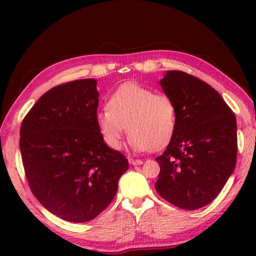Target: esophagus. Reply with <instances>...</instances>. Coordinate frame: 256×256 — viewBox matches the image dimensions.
I'll return each mask as SVG.
<instances>
[{"instance_id": "34e87169", "label": "esophagus", "mask_w": 256, "mask_h": 256, "mask_svg": "<svg viewBox=\"0 0 256 256\" xmlns=\"http://www.w3.org/2000/svg\"><path fill=\"white\" fill-rule=\"evenodd\" d=\"M129 163L132 164V166H141L143 163L142 160H135V158H129Z\"/></svg>"}]
</instances>
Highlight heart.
I'll return each instance as SVG.
<instances>
[{
	"label": "heart",
	"instance_id": "1",
	"mask_svg": "<svg viewBox=\"0 0 256 256\" xmlns=\"http://www.w3.org/2000/svg\"><path fill=\"white\" fill-rule=\"evenodd\" d=\"M96 122L110 149L120 148L127 124L132 150H160L169 144L176 132L177 110L166 94H154L138 84L126 82L112 94L107 108L98 110Z\"/></svg>",
	"mask_w": 256,
	"mask_h": 256
}]
</instances>
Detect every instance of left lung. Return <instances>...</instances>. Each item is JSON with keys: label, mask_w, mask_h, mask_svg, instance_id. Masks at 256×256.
I'll return each mask as SVG.
<instances>
[{"label": "left lung", "mask_w": 256, "mask_h": 256, "mask_svg": "<svg viewBox=\"0 0 256 256\" xmlns=\"http://www.w3.org/2000/svg\"><path fill=\"white\" fill-rule=\"evenodd\" d=\"M176 104L177 128L163 155L156 191L183 210L210 204L225 186L236 163V115L208 84L182 71L160 80Z\"/></svg>", "instance_id": "1"}]
</instances>
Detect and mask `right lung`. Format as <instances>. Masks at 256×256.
Masks as SVG:
<instances>
[{
	"label": "right lung",
	"instance_id": "right-lung-1",
	"mask_svg": "<svg viewBox=\"0 0 256 256\" xmlns=\"http://www.w3.org/2000/svg\"><path fill=\"white\" fill-rule=\"evenodd\" d=\"M96 79L54 87L20 127V149L30 188L52 214L71 222L99 216L118 191L128 160L101 138Z\"/></svg>",
	"mask_w": 256,
	"mask_h": 256
}]
</instances>
